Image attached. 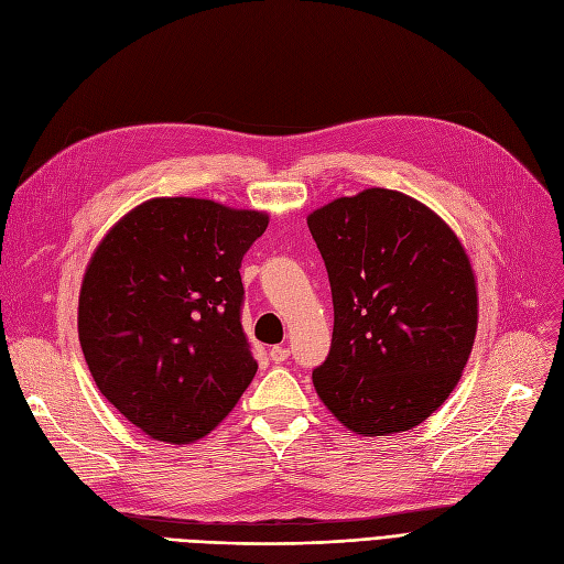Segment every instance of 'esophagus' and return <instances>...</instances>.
Wrapping results in <instances>:
<instances>
[{
	"mask_svg": "<svg viewBox=\"0 0 564 564\" xmlns=\"http://www.w3.org/2000/svg\"><path fill=\"white\" fill-rule=\"evenodd\" d=\"M268 357H270V361H273V364H284V361L289 359V347H284V345H275V347H270Z\"/></svg>",
	"mask_w": 564,
	"mask_h": 564,
	"instance_id": "esophagus-1",
	"label": "esophagus"
}]
</instances>
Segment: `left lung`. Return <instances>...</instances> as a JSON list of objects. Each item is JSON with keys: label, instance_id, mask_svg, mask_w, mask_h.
Instances as JSON below:
<instances>
[{"label": "left lung", "instance_id": "1", "mask_svg": "<svg viewBox=\"0 0 564 564\" xmlns=\"http://www.w3.org/2000/svg\"><path fill=\"white\" fill-rule=\"evenodd\" d=\"M334 296V338L313 371L334 417L364 436L408 432L451 397L471 355L478 291L436 212L366 188L307 217Z\"/></svg>", "mask_w": 564, "mask_h": 564}]
</instances>
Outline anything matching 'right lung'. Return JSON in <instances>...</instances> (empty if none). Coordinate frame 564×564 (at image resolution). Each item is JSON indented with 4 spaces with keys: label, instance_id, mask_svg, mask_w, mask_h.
I'll return each mask as SVG.
<instances>
[{
    "label": "right lung",
    "instance_id": "add662e5",
    "mask_svg": "<svg viewBox=\"0 0 564 564\" xmlns=\"http://www.w3.org/2000/svg\"><path fill=\"white\" fill-rule=\"evenodd\" d=\"M265 212L151 198L93 251L79 340L105 399L156 441L193 443L232 411L257 373L240 324V265Z\"/></svg>",
    "mask_w": 564,
    "mask_h": 564
}]
</instances>
